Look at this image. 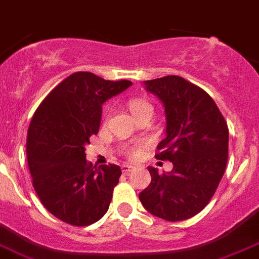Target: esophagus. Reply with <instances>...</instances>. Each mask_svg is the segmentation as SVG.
Returning <instances> with one entry per match:
<instances>
[{
    "mask_svg": "<svg viewBox=\"0 0 259 259\" xmlns=\"http://www.w3.org/2000/svg\"><path fill=\"white\" fill-rule=\"evenodd\" d=\"M132 169H134V166H132V165H128V164H123L122 165L123 174H128V173H130V171L132 170Z\"/></svg>",
    "mask_w": 259,
    "mask_h": 259,
    "instance_id": "obj_1",
    "label": "esophagus"
}]
</instances>
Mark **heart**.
I'll return each mask as SVG.
<instances>
[{
  "label": "heart",
  "instance_id": "1",
  "mask_svg": "<svg viewBox=\"0 0 259 259\" xmlns=\"http://www.w3.org/2000/svg\"><path fill=\"white\" fill-rule=\"evenodd\" d=\"M127 107L135 118L140 117V115L145 114V113H152V105L147 100L142 99V98H131V99L128 100ZM144 147L145 142H137V144L125 147L124 154L130 159H137Z\"/></svg>",
  "mask_w": 259,
  "mask_h": 259
}]
</instances>
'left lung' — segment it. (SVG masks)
<instances>
[{
	"label": "left lung",
	"instance_id": "left-lung-1",
	"mask_svg": "<svg viewBox=\"0 0 259 259\" xmlns=\"http://www.w3.org/2000/svg\"><path fill=\"white\" fill-rule=\"evenodd\" d=\"M145 86L166 114V137L155 156L173 162V170L159 174L150 166L151 183L139 198L154 216L187 220L207 206L225 173L228 124L212 98L181 76L147 80Z\"/></svg>",
	"mask_w": 259,
	"mask_h": 259
}]
</instances>
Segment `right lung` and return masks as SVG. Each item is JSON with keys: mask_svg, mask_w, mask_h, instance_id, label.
Wrapping results in <instances>:
<instances>
[{"mask_svg": "<svg viewBox=\"0 0 259 259\" xmlns=\"http://www.w3.org/2000/svg\"><path fill=\"white\" fill-rule=\"evenodd\" d=\"M131 85L75 72L44 98L31 118L26 155L33 187L44 207L63 223L91 225L109 208L122 171L115 164L93 166L85 145L99 132L103 103Z\"/></svg>", "mask_w": 259, "mask_h": 259, "instance_id": "obj_1", "label": "right lung"}]
</instances>
